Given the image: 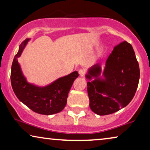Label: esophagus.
Masks as SVG:
<instances>
[{"mask_svg":"<svg viewBox=\"0 0 150 150\" xmlns=\"http://www.w3.org/2000/svg\"><path fill=\"white\" fill-rule=\"evenodd\" d=\"M79 73L80 76L83 77V76H84V75H85V70L84 69H81L79 71Z\"/></svg>","mask_w":150,"mask_h":150,"instance_id":"esophagus-1","label":"esophagus"}]
</instances>
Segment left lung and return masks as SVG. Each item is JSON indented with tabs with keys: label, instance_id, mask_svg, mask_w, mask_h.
<instances>
[{
	"label": "left lung",
	"instance_id": "8db88e82",
	"mask_svg": "<svg viewBox=\"0 0 150 150\" xmlns=\"http://www.w3.org/2000/svg\"><path fill=\"white\" fill-rule=\"evenodd\" d=\"M102 67L99 63L90 67L85 75L89 106L99 115L112 114L124 108L132 100L140 78L139 63L134 51L127 42L113 48ZM94 80L92 81V79Z\"/></svg>",
	"mask_w": 150,
	"mask_h": 150
}]
</instances>
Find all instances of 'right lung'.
Returning a JSON list of instances; mask_svg holds the SVG:
<instances>
[{
    "label": "right lung",
    "instance_id": "1",
    "mask_svg": "<svg viewBox=\"0 0 150 150\" xmlns=\"http://www.w3.org/2000/svg\"><path fill=\"white\" fill-rule=\"evenodd\" d=\"M30 39L22 42L11 65V83L16 96L20 102L37 113L50 115L61 112L67 104V95L74 80L79 76L77 71L59 78L53 83L39 87L28 83L18 63L24 48Z\"/></svg>",
    "mask_w": 150,
    "mask_h": 150
}]
</instances>
